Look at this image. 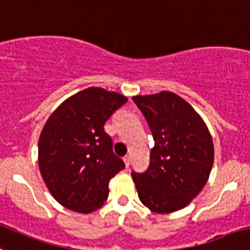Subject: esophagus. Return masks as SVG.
<instances>
[{
    "label": "esophagus",
    "instance_id": "34e87169",
    "mask_svg": "<svg viewBox=\"0 0 250 250\" xmlns=\"http://www.w3.org/2000/svg\"><path fill=\"white\" fill-rule=\"evenodd\" d=\"M123 161H125V167H129V164H130V157H129V156H125V159H123Z\"/></svg>",
    "mask_w": 250,
    "mask_h": 250
}]
</instances>
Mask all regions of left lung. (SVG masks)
I'll return each mask as SVG.
<instances>
[{
	"instance_id": "1",
	"label": "left lung",
	"mask_w": 250,
	"mask_h": 250,
	"mask_svg": "<svg viewBox=\"0 0 250 250\" xmlns=\"http://www.w3.org/2000/svg\"><path fill=\"white\" fill-rule=\"evenodd\" d=\"M155 145L149 168L132 172L140 202L156 214L178 211L202 192L214 164V143L199 113L171 91L133 96Z\"/></svg>"
}]
</instances>
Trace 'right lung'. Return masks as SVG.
<instances>
[{"label":"right lung","instance_id":"obj_1","mask_svg":"<svg viewBox=\"0 0 250 250\" xmlns=\"http://www.w3.org/2000/svg\"><path fill=\"white\" fill-rule=\"evenodd\" d=\"M125 95L84 89L66 99L48 117L39 139V168L62 207L90 214L108 197V183L125 162L113 154L104 125L125 104Z\"/></svg>","mask_w":250,"mask_h":250}]
</instances>
